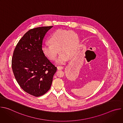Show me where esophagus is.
<instances>
[{"instance_id": "34e87169", "label": "esophagus", "mask_w": 123, "mask_h": 123, "mask_svg": "<svg viewBox=\"0 0 123 123\" xmlns=\"http://www.w3.org/2000/svg\"><path fill=\"white\" fill-rule=\"evenodd\" d=\"M57 68L58 69H62L64 68V67L63 66H57Z\"/></svg>"}]
</instances>
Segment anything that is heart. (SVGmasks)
Segmentation results:
<instances>
[{"mask_svg": "<svg viewBox=\"0 0 123 123\" xmlns=\"http://www.w3.org/2000/svg\"><path fill=\"white\" fill-rule=\"evenodd\" d=\"M48 43L49 45H44L42 47L43 55L49 60L54 61L56 59L59 51L60 54L57 63L63 64L76 52L79 37L74 31L58 30L51 34Z\"/></svg>", "mask_w": 123, "mask_h": 123, "instance_id": "obj_1", "label": "heart"}]
</instances>
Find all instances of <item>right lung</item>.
<instances>
[{
    "label": "right lung",
    "instance_id": "1",
    "mask_svg": "<svg viewBox=\"0 0 123 123\" xmlns=\"http://www.w3.org/2000/svg\"><path fill=\"white\" fill-rule=\"evenodd\" d=\"M53 26L28 31L17 44L12 59V68L16 81L28 93L36 97L50 89L57 68L42 51L47 32Z\"/></svg>",
    "mask_w": 123,
    "mask_h": 123
}]
</instances>
